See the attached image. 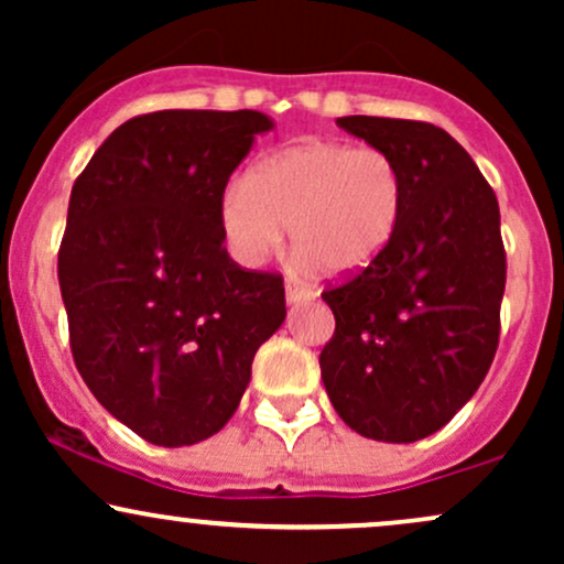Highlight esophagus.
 Returning a JSON list of instances; mask_svg holds the SVG:
<instances>
[{
  "label": "esophagus",
  "instance_id": "34e87169",
  "mask_svg": "<svg viewBox=\"0 0 564 564\" xmlns=\"http://www.w3.org/2000/svg\"><path fill=\"white\" fill-rule=\"evenodd\" d=\"M310 296H313V291L304 286V283H300V281H289V283H286V300H289L291 304L310 300Z\"/></svg>",
  "mask_w": 564,
  "mask_h": 564
}]
</instances>
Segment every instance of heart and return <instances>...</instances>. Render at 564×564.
I'll use <instances>...</instances> for the list:
<instances>
[{"label": "heart", "mask_w": 564, "mask_h": 564, "mask_svg": "<svg viewBox=\"0 0 564 564\" xmlns=\"http://www.w3.org/2000/svg\"><path fill=\"white\" fill-rule=\"evenodd\" d=\"M408 206V180L384 148L307 140L278 151L219 200V228L241 264L257 268L291 225L296 262L328 278L358 275L390 249Z\"/></svg>", "instance_id": "1"}]
</instances>
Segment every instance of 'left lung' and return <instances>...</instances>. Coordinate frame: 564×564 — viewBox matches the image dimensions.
Wrapping results in <instances>:
<instances>
[{
	"instance_id": "obj_1",
	"label": "left lung",
	"mask_w": 564,
	"mask_h": 564,
	"mask_svg": "<svg viewBox=\"0 0 564 564\" xmlns=\"http://www.w3.org/2000/svg\"><path fill=\"white\" fill-rule=\"evenodd\" d=\"M336 124L400 161L408 206L381 260L323 289L336 328L321 377L349 430L413 443L448 424L494 364L507 286L498 200L469 153L430 121Z\"/></svg>"
}]
</instances>
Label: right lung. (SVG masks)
Returning a JSON list of instances; mask_svg holds the SVG:
<instances>
[{"label":"right lung","instance_id":"obj_1","mask_svg":"<svg viewBox=\"0 0 564 564\" xmlns=\"http://www.w3.org/2000/svg\"><path fill=\"white\" fill-rule=\"evenodd\" d=\"M268 129L260 111L134 116L70 191L57 281L74 364L153 445L223 430L286 318L283 275L232 262L219 228L230 174Z\"/></svg>","mask_w":564,"mask_h":564}]
</instances>
